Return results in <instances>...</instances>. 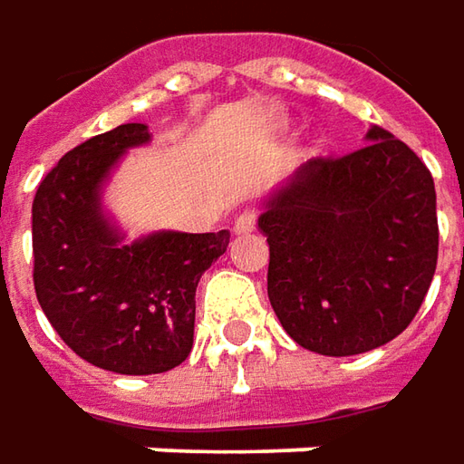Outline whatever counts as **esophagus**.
<instances>
[{
	"mask_svg": "<svg viewBox=\"0 0 464 464\" xmlns=\"http://www.w3.org/2000/svg\"><path fill=\"white\" fill-rule=\"evenodd\" d=\"M256 228V216L254 213H241V216L233 220V233L241 236V233H251Z\"/></svg>",
	"mask_w": 464,
	"mask_h": 464,
	"instance_id": "1",
	"label": "esophagus"
}]
</instances>
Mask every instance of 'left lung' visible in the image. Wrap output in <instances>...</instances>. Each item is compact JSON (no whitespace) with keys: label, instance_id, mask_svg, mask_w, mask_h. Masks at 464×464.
Instances as JSON below:
<instances>
[{"label":"left lung","instance_id":"obj_1","mask_svg":"<svg viewBox=\"0 0 464 464\" xmlns=\"http://www.w3.org/2000/svg\"><path fill=\"white\" fill-rule=\"evenodd\" d=\"M367 146L311 159L262 202L266 293L303 349L352 357L403 334L437 269V192L403 140L372 125Z\"/></svg>","mask_w":464,"mask_h":464}]
</instances>
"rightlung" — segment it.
I'll list each match as a JSON object with an SVG mask.
<instances>
[{"instance_id": "add662e5", "label": "right lung", "mask_w": 464, "mask_h": 464, "mask_svg": "<svg viewBox=\"0 0 464 464\" xmlns=\"http://www.w3.org/2000/svg\"><path fill=\"white\" fill-rule=\"evenodd\" d=\"M149 125L125 122L66 153L33 200V282L51 326L82 360L118 375L182 364L195 342V290L228 231H153L125 241L104 187Z\"/></svg>"}]
</instances>
